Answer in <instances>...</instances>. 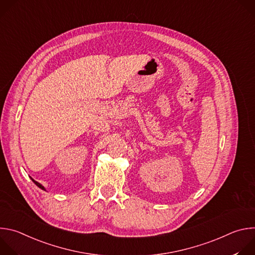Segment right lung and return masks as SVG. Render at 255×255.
I'll return each mask as SVG.
<instances>
[{"instance_id": "1", "label": "right lung", "mask_w": 255, "mask_h": 255, "mask_svg": "<svg viewBox=\"0 0 255 255\" xmlns=\"http://www.w3.org/2000/svg\"><path fill=\"white\" fill-rule=\"evenodd\" d=\"M31 179H32V181H33V183H34V184H35L36 186H37L38 188H40V189H41V190H43V191H46V190H45V188H44V187H43V186H42L41 184H39V183H38V181H36V180H34V179H33L32 177H31Z\"/></svg>"}]
</instances>
